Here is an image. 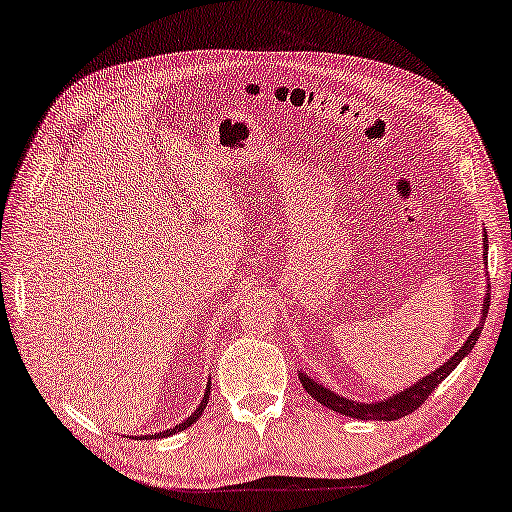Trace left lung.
<instances>
[{"label": "left lung", "mask_w": 512, "mask_h": 512, "mask_svg": "<svg viewBox=\"0 0 512 512\" xmlns=\"http://www.w3.org/2000/svg\"><path fill=\"white\" fill-rule=\"evenodd\" d=\"M487 234H485V241H483V264H487ZM487 310H490V294L483 296V310H480V317H487ZM480 331H483V322H478V326L467 340H464V345L457 349V352L448 358L444 365H439V368H434V372L430 375L421 377L414 384L402 388V391L393 393L391 398H384V400H375V402H356L352 398H345V395L331 391L329 386L319 384V381L310 379L305 372L299 370V379L305 391H308L312 398H315L319 404H324V407L333 409L335 414H342V416H349V418H361V421H398V418L411 414V411H416L421 404L427 400V395H430L434 388H437L441 381H444L451 372L460 365V361L464 356H467L471 349H474L476 340Z\"/></svg>", "instance_id": "left-lung-1"}]
</instances>
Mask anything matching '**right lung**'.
Returning <instances> with one entry per match:
<instances>
[{
  "label": "right lung",
  "mask_w": 512,
  "mask_h": 512,
  "mask_svg": "<svg viewBox=\"0 0 512 512\" xmlns=\"http://www.w3.org/2000/svg\"><path fill=\"white\" fill-rule=\"evenodd\" d=\"M209 393H211V386L207 384V391H204V398L200 400V407H197L193 414H190L186 421H181V423H177L174 427H170V430H165V432H158V434H144V437H137V439H154V437H170V434H174V432H181V430H186V427H190L193 425L197 418L202 416V411L207 409V402H209Z\"/></svg>",
  "instance_id": "1"
}]
</instances>
